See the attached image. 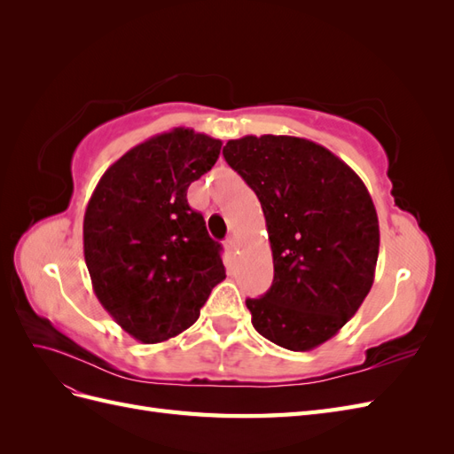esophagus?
<instances>
[{"mask_svg": "<svg viewBox=\"0 0 454 454\" xmlns=\"http://www.w3.org/2000/svg\"><path fill=\"white\" fill-rule=\"evenodd\" d=\"M239 246H240V242L237 240V237H231V239L225 240V248H227L231 254H235V252L239 250Z\"/></svg>", "mask_w": 454, "mask_h": 454, "instance_id": "1", "label": "esophagus"}]
</instances>
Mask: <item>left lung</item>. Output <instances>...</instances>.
Here are the masks:
<instances>
[{"instance_id": "obj_1", "label": "left lung", "mask_w": 454, "mask_h": 454, "mask_svg": "<svg viewBox=\"0 0 454 454\" xmlns=\"http://www.w3.org/2000/svg\"><path fill=\"white\" fill-rule=\"evenodd\" d=\"M261 202L274 278L246 299L257 333L307 352L337 335L367 297L379 217L360 176L332 151L295 136H244L223 147Z\"/></svg>"}]
</instances>
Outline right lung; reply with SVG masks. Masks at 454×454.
<instances>
[{
	"label": "right lung",
	"mask_w": 454,
	"mask_h": 454,
	"mask_svg": "<svg viewBox=\"0 0 454 454\" xmlns=\"http://www.w3.org/2000/svg\"><path fill=\"white\" fill-rule=\"evenodd\" d=\"M222 140L177 127L153 136L109 167L83 219V252L102 307L144 345L193 325L225 278L202 214L187 187L208 172Z\"/></svg>",
	"instance_id": "1"
}]
</instances>
